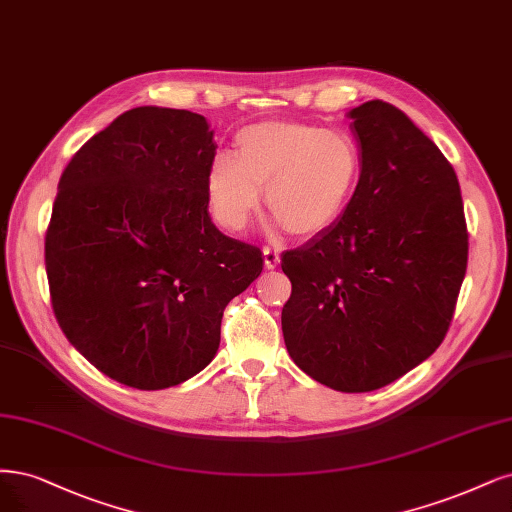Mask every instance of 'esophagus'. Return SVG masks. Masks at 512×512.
<instances>
[{
    "mask_svg": "<svg viewBox=\"0 0 512 512\" xmlns=\"http://www.w3.org/2000/svg\"><path fill=\"white\" fill-rule=\"evenodd\" d=\"M262 256H264V267H267V269H275L279 264V252L277 250L262 248Z\"/></svg>",
    "mask_w": 512,
    "mask_h": 512,
    "instance_id": "1",
    "label": "esophagus"
}]
</instances>
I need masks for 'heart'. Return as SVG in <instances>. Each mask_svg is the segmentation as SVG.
<instances>
[{
	"label": "heart",
	"mask_w": 512,
	"mask_h": 512,
	"mask_svg": "<svg viewBox=\"0 0 512 512\" xmlns=\"http://www.w3.org/2000/svg\"><path fill=\"white\" fill-rule=\"evenodd\" d=\"M239 156L218 152L207 169V199L214 218L241 231L260 205L294 237L311 239L341 218L360 180L362 158L347 133L305 122L264 120L237 133Z\"/></svg>",
	"instance_id": "b5f03b06"
}]
</instances>
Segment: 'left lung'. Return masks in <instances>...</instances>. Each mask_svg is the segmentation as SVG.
Segmentation results:
<instances>
[{
    "label": "left lung",
    "instance_id": "left-lung-1",
    "mask_svg": "<svg viewBox=\"0 0 512 512\" xmlns=\"http://www.w3.org/2000/svg\"><path fill=\"white\" fill-rule=\"evenodd\" d=\"M351 118L362 171L341 218L281 254L290 358L339 392H373L430 358L451 326L468 264L460 182L394 105Z\"/></svg>",
    "mask_w": 512,
    "mask_h": 512
}]
</instances>
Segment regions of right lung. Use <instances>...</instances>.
Masks as SVG:
<instances>
[{"label": "right lung", "instance_id": "obj_1", "mask_svg": "<svg viewBox=\"0 0 512 512\" xmlns=\"http://www.w3.org/2000/svg\"><path fill=\"white\" fill-rule=\"evenodd\" d=\"M214 131L201 114L133 108L65 167L44 260L57 322L110 379L165 390L220 345L224 307L262 271L207 211Z\"/></svg>", "mask_w": 512, "mask_h": 512}]
</instances>
